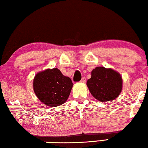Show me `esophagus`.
<instances>
[{
  "mask_svg": "<svg viewBox=\"0 0 148 148\" xmlns=\"http://www.w3.org/2000/svg\"><path fill=\"white\" fill-rule=\"evenodd\" d=\"M86 81V79L85 77H83V78H82L81 80H80V82H81L82 83H85Z\"/></svg>",
  "mask_w": 148,
  "mask_h": 148,
  "instance_id": "esophagus-1",
  "label": "esophagus"
}]
</instances>
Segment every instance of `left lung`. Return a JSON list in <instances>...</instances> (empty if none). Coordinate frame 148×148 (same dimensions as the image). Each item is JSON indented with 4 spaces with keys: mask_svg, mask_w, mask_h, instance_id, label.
<instances>
[{
    "mask_svg": "<svg viewBox=\"0 0 148 148\" xmlns=\"http://www.w3.org/2000/svg\"><path fill=\"white\" fill-rule=\"evenodd\" d=\"M122 84L119 72L112 68L98 66L92 71L86 84L94 98L104 102L118 98L122 90Z\"/></svg>",
    "mask_w": 148,
    "mask_h": 148,
    "instance_id": "left-lung-1",
    "label": "left lung"
}]
</instances>
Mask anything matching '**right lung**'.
Returning a JSON list of instances; mask_svg holds the SVG:
<instances>
[{
  "instance_id": "obj_1",
  "label": "right lung",
  "mask_w": 148,
  "mask_h": 148,
  "mask_svg": "<svg viewBox=\"0 0 148 148\" xmlns=\"http://www.w3.org/2000/svg\"><path fill=\"white\" fill-rule=\"evenodd\" d=\"M73 86L69 77L57 68L46 69L35 75L33 90L37 98L46 106L56 107L68 100Z\"/></svg>"
}]
</instances>
